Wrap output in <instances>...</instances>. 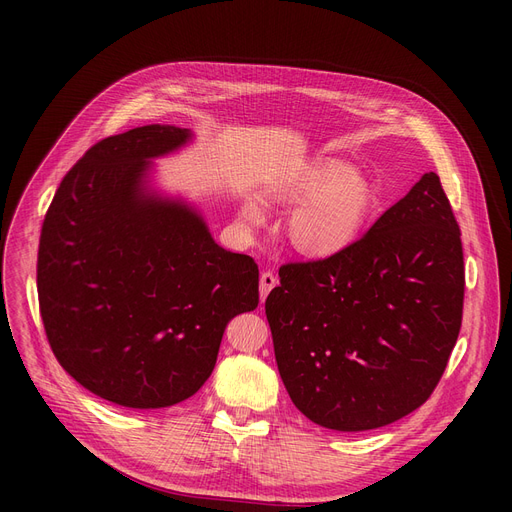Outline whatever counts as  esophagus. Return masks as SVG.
<instances>
[{
	"label": "esophagus",
	"instance_id": "1",
	"mask_svg": "<svg viewBox=\"0 0 512 512\" xmlns=\"http://www.w3.org/2000/svg\"><path fill=\"white\" fill-rule=\"evenodd\" d=\"M276 284H278V278L274 274H270V272H263L261 274V280H259V297H261V301L267 299V294L272 292V288H276Z\"/></svg>",
	"mask_w": 512,
	"mask_h": 512
}]
</instances>
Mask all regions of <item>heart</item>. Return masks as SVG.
<instances>
[{"label": "heart", "instance_id": "heart-1", "mask_svg": "<svg viewBox=\"0 0 512 512\" xmlns=\"http://www.w3.org/2000/svg\"><path fill=\"white\" fill-rule=\"evenodd\" d=\"M272 195L292 209L286 234L292 249L309 259H330L353 247L365 230L375 191L371 178L342 157L319 155L280 180ZM240 215L249 226L265 224V209L247 199Z\"/></svg>", "mask_w": 512, "mask_h": 512}]
</instances>
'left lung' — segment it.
I'll use <instances>...</instances> for the list:
<instances>
[{
  "label": "left lung",
  "instance_id": "obj_1",
  "mask_svg": "<svg viewBox=\"0 0 512 512\" xmlns=\"http://www.w3.org/2000/svg\"><path fill=\"white\" fill-rule=\"evenodd\" d=\"M463 294L461 230L427 172L353 247L280 270L265 315L294 407L334 432L419 409L459 338Z\"/></svg>",
  "mask_w": 512,
  "mask_h": 512
}]
</instances>
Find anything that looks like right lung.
<instances>
[{"mask_svg": "<svg viewBox=\"0 0 512 512\" xmlns=\"http://www.w3.org/2000/svg\"><path fill=\"white\" fill-rule=\"evenodd\" d=\"M193 139L170 124L103 139L64 176L41 228L37 290L51 351L120 407L191 398L228 321L259 303L253 257L220 247L201 209L155 182V159Z\"/></svg>", "mask_w": 512, "mask_h": 512, "instance_id": "1", "label": "right lung"}]
</instances>
